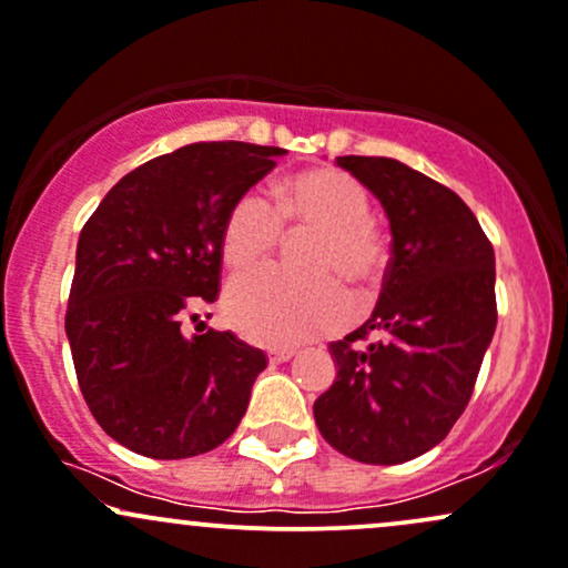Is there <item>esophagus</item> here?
<instances>
[{
    "label": "esophagus",
    "mask_w": 568,
    "mask_h": 568,
    "mask_svg": "<svg viewBox=\"0 0 568 568\" xmlns=\"http://www.w3.org/2000/svg\"><path fill=\"white\" fill-rule=\"evenodd\" d=\"M295 352L292 348H273V352H267V359L273 362V365H282V362H290Z\"/></svg>",
    "instance_id": "esophagus-1"
}]
</instances>
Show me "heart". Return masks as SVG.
Masks as SVG:
<instances>
[{
	"instance_id": "heart-1",
	"label": "heart",
	"mask_w": 568,
	"mask_h": 568,
	"mask_svg": "<svg viewBox=\"0 0 568 568\" xmlns=\"http://www.w3.org/2000/svg\"><path fill=\"white\" fill-rule=\"evenodd\" d=\"M273 203L263 190H246L222 222L220 250L231 267L267 257L286 227H311L301 244L305 267L260 265L227 284L225 308L235 329L265 346H295L333 333L348 318L343 282L369 290L388 263L384 233L369 220V195L354 176L314 169L278 182Z\"/></svg>"
}]
</instances>
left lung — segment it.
I'll return each instance as SVG.
<instances>
[{
    "mask_svg": "<svg viewBox=\"0 0 568 568\" xmlns=\"http://www.w3.org/2000/svg\"><path fill=\"white\" fill-rule=\"evenodd\" d=\"M384 203L392 260L373 316L329 343L337 378L314 403L322 437L362 464L443 443L469 405L496 329L494 246L450 187L392 158L335 161Z\"/></svg>",
    "mask_w": 568,
    "mask_h": 568,
    "instance_id": "obj_1",
    "label": "left lung"
}]
</instances>
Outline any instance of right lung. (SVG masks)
I'll use <instances>...</instances> for the list:
<instances>
[{"label": "right lung", "mask_w": 568, "mask_h": 568, "mask_svg": "<svg viewBox=\"0 0 568 568\" xmlns=\"http://www.w3.org/2000/svg\"><path fill=\"white\" fill-rule=\"evenodd\" d=\"M282 146L199 142L125 174L78 241L67 337L101 429L150 458H190L233 435L267 356L231 329L184 337L220 295L227 209Z\"/></svg>", "instance_id": "add662e5"}]
</instances>
